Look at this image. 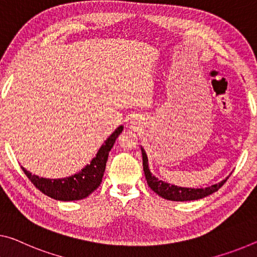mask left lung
I'll list each match as a JSON object with an SVG mask.
<instances>
[{"instance_id":"1","label":"left lung","mask_w":257,"mask_h":257,"mask_svg":"<svg viewBox=\"0 0 257 257\" xmlns=\"http://www.w3.org/2000/svg\"><path fill=\"white\" fill-rule=\"evenodd\" d=\"M141 153H142V165H144V172H145L146 180H147L148 186L151 187L156 194H159L165 200L192 201V200L202 199V197H206L208 195L212 194V193L218 191V189L225 184V181L227 180L226 178L223 181H220V183L212 185V186L207 187V188H186V187L175 186V185H170L152 175L151 170L148 168L147 155H146V152L144 151V148L142 147H141Z\"/></svg>"}]
</instances>
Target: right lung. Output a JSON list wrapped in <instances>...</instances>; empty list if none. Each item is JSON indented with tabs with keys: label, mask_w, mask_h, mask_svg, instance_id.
Instances as JSON below:
<instances>
[{
	"label": "right lung",
	"mask_w": 257,
	"mask_h": 257,
	"mask_svg": "<svg viewBox=\"0 0 257 257\" xmlns=\"http://www.w3.org/2000/svg\"><path fill=\"white\" fill-rule=\"evenodd\" d=\"M123 126H119L104 144L98 149L96 156L90 161V163L73 176L66 177L62 179H47L32 175L23 169L32 184L43 194L51 197V199L60 201H76L87 197L89 194L95 191L100 186L102 177H103L105 164L108 161L109 152L111 151L113 144H115L118 136L123 132Z\"/></svg>",
	"instance_id": "1"
}]
</instances>
